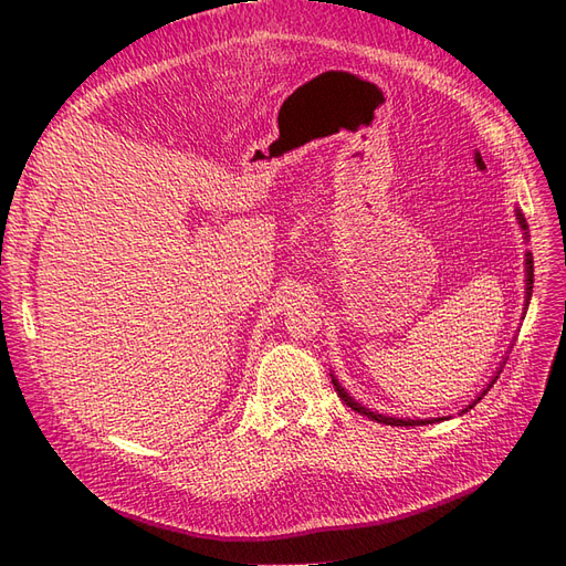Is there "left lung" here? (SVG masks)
Wrapping results in <instances>:
<instances>
[{"instance_id":"left-lung-1","label":"left lung","mask_w":566,"mask_h":566,"mask_svg":"<svg viewBox=\"0 0 566 566\" xmlns=\"http://www.w3.org/2000/svg\"><path fill=\"white\" fill-rule=\"evenodd\" d=\"M517 219H520V227L526 231V221H524V214L517 210ZM531 290H534V256L531 254H526V306H528V300H531ZM501 373V370H499ZM499 373H495V378L489 382V387L479 394V397L468 406V408H474L479 401L484 399V394L493 387V382L499 380ZM333 385H335V391H337V397L345 401L352 410H356V413H361V416H366V418H370V420H375V422H382V424H391V427H416V424H427V422H434V420H443V418H432V420H403V418H389V416H380V413H373L370 408H366V406H361V403H356L349 394L345 391V387H342L335 378H333ZM465 408V410H468ZM465 410H462V413H465Z\"/></svg>"}]
</instances>
